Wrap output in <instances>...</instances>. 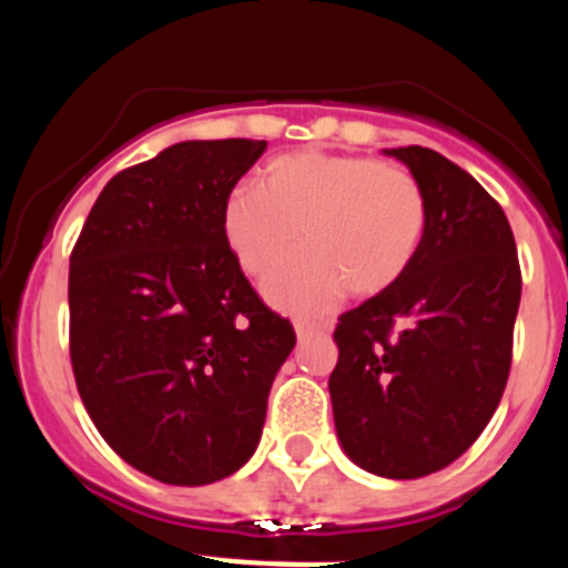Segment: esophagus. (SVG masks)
<instances>
[{
  "label": "esophagus",
  "instance_id": "1",
  "mask_svg": "<svg viewBox=\"0 0 568 568\" xmlns=\"http://www.w3.org/2000/svg\"><path fill=\"white\" fill-rule=\"evenodd\" d=\"M317 334H323V325L306 323V321H296V336H298V342H306V338H312V336H317Z\"/></svg>",
  "mask_w": 568,
  "mask_h": 568
}]
</instances>
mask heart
Instances as JSON below:
<instances>
[{
	"mask_svg": "<svg viewBox=\"0 0 568 568\" xmlns=\"http://www.w3.org/2000/svg\"><path fill=\"white\" fill-rule=\"evenodd\" d=\"M427 226L422 186L403 168L357 154L296 149L240 181L221 205V234L247 275H264L296 243L298 256L264 280L272 304L298 315L328 312L344 291L374 296L395 283Z\"/></svg>",
	"mask_w": 568,
	"mask_h": 568,
	"instance_id": "obj_1",
	"label": "heart"
}]
</instances>
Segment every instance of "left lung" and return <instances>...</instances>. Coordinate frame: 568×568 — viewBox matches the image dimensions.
Masks as SVG:
<instances>
[{
    "mask_svg": "<svg viewBox=\"0 0 568 568\" xmlns=\"http://www.w3.org/2000/svg\"><path fill=\"white\" fill-rule=\"evenodd\" d=\"M427 202L408 270L338 317L328 379L344 452L382 478L438 473L478 440L513 363L520 264L499 202L425 146L387 149Z\"/></svg>",
    "mask_w": 568,
    "mask_h": 568,
    "instance_id": "8db88e82",
    "label": "left lung"
}]
</instances>
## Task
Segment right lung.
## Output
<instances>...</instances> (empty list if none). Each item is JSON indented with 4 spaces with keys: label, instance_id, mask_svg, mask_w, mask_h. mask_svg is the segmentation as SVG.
<instances>
[{
    "label": "right lung",
    "instance_id": "obj_1",
    "mask_svg": "<svg viewBox=\"0 0 568 568\" xmlns=\"http://www.w3.org/2000/svg\"><path fill=\"white\" fill-rule=\"evenodd\" d=\"M266 141H181L103 186L69 258V352L90 419L135 470L205 486L245 465L296 344L221 234Z\"/></svg>",
    "mask_w": 568,
    "mask_h": 568
}]
</instances>
